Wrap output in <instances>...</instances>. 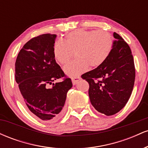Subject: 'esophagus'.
I'll list each match as a JSON object with an SVG mask.
<instances>
[{
  "label": "esophagus",
  "instance_id": "1",
  "mask_svg": "<svg viewBox=\"0 0 148 148\" xmlns=\"http://www.w3.org/2000/svg\"><path fill=\"white\" fill-rule=\"evenodd\" d=\"M80 80H81V78L79 77V76H78V77H74V78H72V81L73 85H76V84H77L78 81H80Z\"/></svg>",
  "mask_w": 148,
  "mask_h": 148
}]
</instances>
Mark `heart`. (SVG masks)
Here are the masks:
<instances>
[{"label":"heart","mask_w":148,"mask_h":148,"mask_svg":"<svg viewBox=\"0 0 148 148\" xmlns=\"http://www.w3.org/2000/svg\"><path fill=\"white\" fill-rule=\"evenodd\" d=\"M114 40L106 30L77 29L65 36L64 41L58 40L53 45V56L59 63L69 62L76 51L77 58L64 67V71L72 77L83 74L88 67H99L106 60L113 49Z\"/></svg>","instance_id":"obj_1"}]
</instances>
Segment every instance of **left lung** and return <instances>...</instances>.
I'll use <instances>...</instances> for the list:
<instances>
[{"mask_svg":"<svg viewBox=\"0 0 148 148\" xmlns=\"http://www.w3.org/2000/svg\"><path fill=\"white\" fill-rule=\"evenodd\" d=\"M113 49L101 65L81 76L89 84L90 100L99 113L119 112L130 99L135 81V66L130 46L118 33Z\"/></svg>","mask_w":148,"mask_h":148,"instance_id":"left-lung-1","label":"left lung"}]
</instances>
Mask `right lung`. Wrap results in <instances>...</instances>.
Returning <instances> with one entry per match:
<instances>
[{"label":"right lung","mask_w":148,"mask_h":148,"mask_svg":"<svg viewBox=\"0 0 148 148\" xmlns=\"http://www.w3.org/2000/svg\"><path fill=\"white\" fill-rule=\"evenodd\" d=\"M56 35L43 34L25 44L15 62V80L24 106L32 114L47 123L57 121L64 113L67 92L72 87L71 79L56 62L53 45ZM64 77L62 82L46 85Z\"/></svg>","instance_id":"add662e5"}]
</instances>
